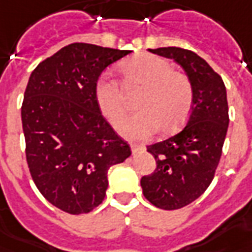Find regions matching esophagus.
I'll return each instance as SVG.
<instances>
[{
	"label": "esophagus",
	"mask_w": 252,
	"mask_h": 252,
	"mask_svg": "<svg viewBox=\"0 0 252 252\" xmlns=\"http://www.w3.org/2000/svg\"><path fill=\"white\" fill-rule=\"evenodd\" d=\"M145 147L141 144H135V143H131V151L132 154H136V152H139V151H143Z\"/></svg>",
	"instance_id": "1"
}]
</instances>
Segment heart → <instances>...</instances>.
I'll use <instances>...</instances> for the list:
<instances>
[{
  "label": "heart",
  "instance_id": "obj_1",
  "mask_svg": "<svg viewBox=\"0 0 252 252\" xmlns=\"http://www.w3.org/2000/svg\"><path fill=\"white\" fill-rule=\"evenodd\" d=\"M128 89L141 88L136 97L139 109L126 117L119 131L128 139H147L158 131L171 132L187 120L193 104L192 84L187 74L172 70L167 60L154 55H137L119 66ZM98 111L116 126L126 113L124 92L116 80L104 74L94 88Z\"/></svg>",
  "mask_w": 252,
  "mask_h": 252
}]
</instances>
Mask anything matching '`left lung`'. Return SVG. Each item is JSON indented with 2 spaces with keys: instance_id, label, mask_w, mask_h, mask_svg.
Here are the masks:
<instances>
[{
  "instance_id": "1",
  "label": "left lung",
  "mask_w": 252,
  "mask_h": 252,
  "mask_svg": "<svg viewBox=\"0 0 252 252\" xmlns=\"http://www.w3.org/2000/svg\"><path fill=\"white\" fill-rule=\"evenodd\" d=\"M150 52L178 63L193 88L187 126L147 147L156 168L140 180L145 199L155 207L179 210L196 200L214 179L230 121L227 93L220 76L191 50L168 46Z\"/></svg>"
}]
</instances>
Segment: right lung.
Masks as SVG:
<instances>
[{
  "mask_svg": "<svg viewBox=\"0 0 252 252\" xmlns=\"http://www.w3.org/2000/svg\"><path fill=\"white\" fill-rule=\"evenodd\" d=\"M129 53L74 42L29 77L21 107L28 167L41 195L61 211L96 208L105 197L108 169L131 156L94 98L102 70Z\"/></svg>",
  "mask_w": 252,
  "mask_h": 252,
  "instance_id": "right-lung-1",
  "label": "right lung"
}]
</instances>
